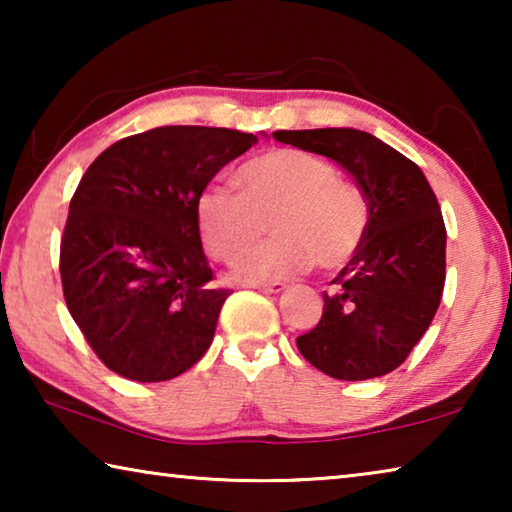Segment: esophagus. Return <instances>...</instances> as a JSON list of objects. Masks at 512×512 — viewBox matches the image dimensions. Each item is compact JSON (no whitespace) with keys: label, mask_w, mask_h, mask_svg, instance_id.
I'll return each mask as SVG.
<instances>
[{"label":"esophagus","mask_w":512,"mask_h":512,"mask_svg":"<svg viewBox=\"0 0 512 512\" xmlns=\"http://www.w3.org/2000/svg\"><path fill=\"white\" fill-rule=\"evenodd\" d=\"M250 287L264 291V293H280V291L287 289V284H284V282H271V284H250Z\"/></svg>","instance_id":"34e87169"}]
</instances>
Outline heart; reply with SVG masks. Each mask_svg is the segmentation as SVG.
<instances>
[{
    "label": "heart",
    "mask_w": 512,
    "mask_h": 512,
    "mask_svg": "<svg viewBox=\"0 0 512 512\" xmlns=\"http://www.w3.org/2000/svg\"><path fill=\"white\" fill-rule=\"evenodd\" d=\"M237 185L239 192L205 187L196 201V225L210 257L232 262L272 219L276 237L237 259L239 280H284L314 264L341 271L361 250L366 198L318 155L300 149L257 155L237 171Z\"/></svg>",
    "instance_id": "obj_1"
}]
</instances>
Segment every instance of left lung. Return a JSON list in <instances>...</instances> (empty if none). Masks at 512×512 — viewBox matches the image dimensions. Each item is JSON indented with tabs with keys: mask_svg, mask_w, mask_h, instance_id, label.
Returning a JSON list of instances; mask_svg holds the SVG:
<instances>
[{
	"mask_svg": "<svg viewBox=\"0 0 512 512\" xmlns=\"http://www.w3.org/2000/svg\"><path fill=\"white\" fill-rule=\"evenodd\" d=\"M277 142L339 162L368 203L357 257L323 293L318 325L296 339L320 372L345 381L402 366L436 316L445 287L447 230L418 164L354 128L275 131Z\"/></svg>",
	"mask_w": 512,
	"mask_h": 512,
	"instance_id": "1",
	"label": "left lung"
}]
</instances>
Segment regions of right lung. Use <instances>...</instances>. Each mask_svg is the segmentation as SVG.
Returning a JSON list of instances; mask_svg holds the SVG:
<instances>
[{
  "label": "right lung",
  "mask_w": 512,
  "mask_h": 512,
  "mask_svg": "<svg viewBox=\"0 0 512 512\" xmlns=\"http://www.w3.org/2000/svg\"><path fill=\"white\" fill-rule=\"evenodd\" d=\"M257 135L160 126L108 146L69 203L60 280L94 354L133 381L183 375L214 339L228 289L216 287L196 201Z\"/></svg>",
  "instance_id": "add662e5"
}]
</instances>
